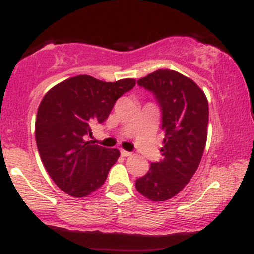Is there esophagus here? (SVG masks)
I'll return each instance as SVG.
<instances>
[{"label":"esophagus","mask_w":254,"mask_h":254,"mask_svg":"<svg viewBox=\"0 0 254 254\" xmlns=\"http://www.w3.org/2000/svg\"><path fill=\"white\" fill-rule=\"evenodd\" d=\"M121 154H122V156H130L131 155L130 151H127V150H124V149L121 150Z\"/></svg>","instance_id":"34e87169"}]
</instances>
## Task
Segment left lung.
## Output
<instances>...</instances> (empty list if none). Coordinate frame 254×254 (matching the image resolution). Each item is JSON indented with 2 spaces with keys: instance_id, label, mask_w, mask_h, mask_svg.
<instances>
[{
  "instance_id": "obj_1",
  "label": "left lung",
  "mask_w": 254,
  "mask_h": 254,
  "mask_svg": "<svg viewBox=\"0 0 254 254\" xmlns=\"http://www.w3.org/2000/svg\"><path fill=\"white\" fill-rule=\"evenodd\" d=\"M137 83L150 90L162 113V159L136 180V190L153 202L174 197L196 173L208 137V99L191 78L159 69Z\"/></svg>"
}]
</instances>
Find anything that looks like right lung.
<instances>
[{
	"label": "right lung",
	"instance_id": "right-lung-1",
	"mask_svg": "<svg viewBox=\"0 0 254 254\" xmlns=\"http://www.w3.org/2000/svg\"><path fill=\"white\" fill-rule=\"evenodd\" d=\"M133 78L105 82L78 75L56 84L39 105L36 142L43 165L55 184L72 197L98 190L118 160V149L87 141L90 125L104 123L116 101L133 88Z\"/></svg>",
	"mask_w": 254,
	"mask_h": 254
}]
</instances>
